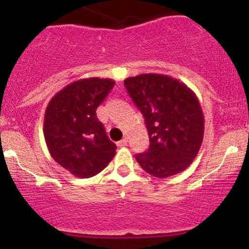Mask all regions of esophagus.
<instances>
[{"instance_id": "34e87169", "label": "esophagus", "mask_w": 249, "mask_h": 249, "mask_svg": "<svg viewBox=\"0 0 249 249\" xmlns=\"http://www.w3.org/2000/svg\"><path fill=\"white\" fill-rule=\"evenodd\" d=\"M118 147H125V145H127V139L126 137H124L122 141H119V142L117 143Z\"/></svg>"}]
</instances>
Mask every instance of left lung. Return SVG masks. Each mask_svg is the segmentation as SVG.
<instances>
[{"label": "left lung", "instance_id": "1", "mask_svg": "<svg viewBox=\"0 0 249 249\" xmlns=\"http://www.w3.org/2000/svg\"><path fill=\"white\" fill-rule=\"evenodd\" d=\"M124 84L142 112L149 135V148L136 155L137 162L158 178L184 171L199 153L205 130L195 92L166 74H139L126 78Z\"/></svg>", "mask_w": 249, "mask_h": 249}]
</instances>
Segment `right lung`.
I'll return each mask as SVG.
<instances>
[{"label": "right lung", "instance_id": "right-lung-1", "mask_svg": "<svg viewBox=\"0 0 249 249\" xmlns=\"http://www.w3.org/2000/svg\"><path fill=\"white\" fill-rule=\"evenodd\" d=\"M109 78H83L57 91L48 104L43 134L53 159L78 178L97 175L115 155L96 109L113 89Z\"/></svg>", "mask_w": 249, "mask_h": 249}]
</instances>
